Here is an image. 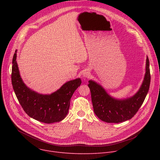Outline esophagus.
I'll use <instances>...</instances> for the list:
<instances>
[{
	"label": "esophagus",
	"mask_w": 160,
	"mask_h": 160,
	"mask_svg": "<svg viewBox=\"0 0 160 160\" xmlns=\"http://www.w3.org/2000/svg\"><path fill=\"white\" fill-rule=\"evenodd\" d=\"M90 76V72L89 71H84L82 72V77L83 78H88Z\"/></svg>",
	"instance_id": "esophagus-1"
}]
</instances>
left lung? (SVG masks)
<instances>
[{"instance_id":"8db88e82","label":"left lung","mask_w":160,"mask_h":160,"mask_svg":"<svg viewBox=\"0 0 160 160\" xmlns=\"http://www.w3.org/2000/svg\"><path fill=\"white\" fill-rule=\"evenodd\" d=\"M91 100L95 115L102 121L119 123L128 121L134 116L143 103L150 83L149 60L146 59L145 73L139 90L133 95L117 98L109 94L97 82L89 80Z\"/></svg>"}]
</instances>
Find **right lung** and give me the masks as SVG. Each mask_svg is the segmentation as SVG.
I'll return each mask as SVG.
<instances>
[{
	"label": "right lung",
	"instance_id": "add662e5",
	"mask_svg": "<svg viewBox=\"0 0 160 160\" xmlns=\"http://www.w3.org/2000/svg\"><path fill=\"white\" fill-rule=\"evenodd\" d=\"M15 50L12 60V83L15 93L24 111L32 118L47 124L60 122L68 113L74 92L81 84V79L65 82L50 94H41L24 83L17 63Z\"/></svg>",
	"mask_w": 160,
	"mask_h": 160
}]
</instances>
